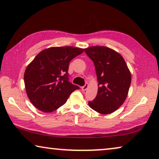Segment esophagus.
Masks as SVG:
<instances>
[{"label": "esophagus", "mask_w": 159, "mask_h": 159, "mask_svg": "<svg viewBox=\"0 0 159 159\" xmlns=\"http://www.w3.org/2000/svg\"><path fill=\"white\" fill-rule=\"evenodd\" d=\"M88 87V83H86L85 84V85H83V87H81V90H82L83 91H85V90H87Z\"/></svg>", "instance_id": "34e87169"}]
</instances>
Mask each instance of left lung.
<instances>
[{
  "mask_svg": "<svg viewBox=\"0 0 159 159\" xmlns=\"http://www.w3.org/2000/svg\"><path fill=\"white\" fill-rule=\"evenodd\" d=\"M85 52L95 64L99 86L96 98L88 104L99 114H111L127 98L131 83L130 70L122 56L111 48L92 46Z\"/></svg>",
  "mask_w": 159,
  "mask_h": 159,
  "instance_id": "obj_1",
  "label": "left lung"
}]
</instances>
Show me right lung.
I'll return each instance as SVG.
<instances>
[{
	"instance_id": "right-lung-1",
	"label": "right lung",
	"mask_w": 159,
	"mask_h": 159,
	"mask_svg": "<svg viewBox=\"0 0 159 159\" xmlns=\"http://www.w3.org/2000/svg\"><path fill=\"white\" fill-rule=\"evenodd\" d=\"M84 50L72 46L42 50L26 67L25 88L29 100L38 109L52 112L65 104L78 85L69 81V64Z\"/></svg>"
}]
</instances>
